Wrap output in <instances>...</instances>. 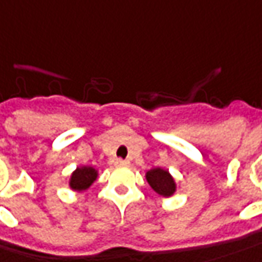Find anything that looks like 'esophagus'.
Returning a JSON list of instances; mask_svg holds the SVG:
<instances>
[{
  "label": "esophagus",
  "instance_id": "34e87169",
  "mask_svg": "<svg viewBox=\"0 0 262 262\" xmlns=\"http://www.w3.org/2000/svg\"><path fill=\"white\" fill-rule=\"evenodd\" d=\"M115 165H116V166H129L130 162L123 161V159H115Z\"/></svg>",
  "mask_w": 262,
  "mask_h": 262
}]
</instances>
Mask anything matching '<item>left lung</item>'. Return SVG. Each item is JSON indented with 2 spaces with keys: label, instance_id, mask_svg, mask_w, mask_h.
Instances as JSON below:
<instances>
[{
  "label": "left lung",
  "instance_id": "1",
  "mask_svg": "<svg viewBox=\"0 0 262 262\" xmlns=\"http://www.w3.org/2000/svg\"><path fill=\"white\" fill-rule=\"evenodd\" d=\"M145 178L149 186L154 189L158 195L163 198L173 196L176 192V181L173 176L170 175L168 169L165 168H154L147 170Z\"/></svg>",
  "mask_w": 262,
  "mask_h": 262
}]
</instances>
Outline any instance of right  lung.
Segmentation results:
<instances>
[{"label": "right lung", "mask_w": 262, "mask_h": 262, "mask_svg": "<svg viewBox=\"0 0 262 262\" xmlns=\"http://www.w3.org/2000/svg\"><path fill=\"white\" fill-rule=\"evenodd\" d=\"M97 178H99V169L81 165L71 172L69 178V186L71 191L84 192L93 185L94 181H97Z\"/></svg>", "instance_id": "right-lung-1"}]
</instances>
